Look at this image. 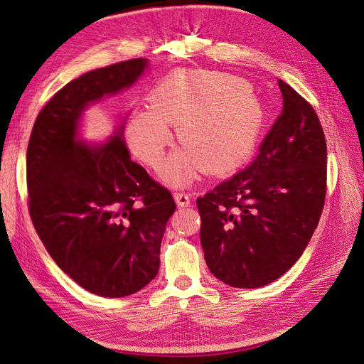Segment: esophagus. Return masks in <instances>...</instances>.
Wrapping results in <instances>:
<instances>
[{"instance_id": "esophagus-1", "label": "esophagus", "mask_w": 364, "mask_h": 364, "mask_svg": "<svg viewBox=\"0 0 364 364\" xmlns=\"http://www.w3.org/2000/svg\"><path fill=\"white\" fill-rule=\"evenodd\" d=\"M174 200H176V203H178V206H182V208H185V206H188L190 205V194H186V193H174Z\"/></svg>"}]
</instances>
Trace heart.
Segmentation results:
<instances>
[{"instance_id": "obj_1", "label": "heart", "mask_w": 364, "mask_h": 364, "mask_svg": "<svg viewBox=\"0 0 364 364\" xmlns=\"http://www.w3.org/2000/svg\"><path fill=\"white\" fill-rule=\"evenodd\" d=\"M150 107L132 114L127 144L149 167H155L171 141L167 124L185 147L164 162L161 176L171 185L196 179L200 162L208 168L228 167L255 146L264 111L252 87L222 73H178L165 77L149 94Z\"/></svg>"}]
</instances>
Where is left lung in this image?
Returning <instances> with one entry per match:
<instances>
[{"label":"left lung","instance_id":"left-lung-1","mask_svg":"<svg viewBox=\"0 0 364 364\" xmlns=\"http://www.w3.org/2000/svg\"><path fill=\"white\" fill-rule=\"evenodd\" d=\"M282 112L247 168L197 199L206 266L230 287L258 289L301 258L325 203L326 141L313 106L278 80Z\"/></svg>","mask_w":364,"mask_h":364}]
</instances>
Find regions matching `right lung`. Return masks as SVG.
<instances>
[{
  "mask_svg": "<svg viewBox=\"0 0 364 364\" xmlns=\"http://www.w3.org/2000/svg\"><path fill=\"white\" fill-rule=\"evenodd\" d=\"M147 59L80 75L42 107L27 147L28 213L50 257L97 296L144 289L159 270L171 193L130 159L123 126L105 144L77 138L85 109L134 85Z\"/></svg>",
  "mask_w": 364,
  "mask_h": 364,
  "instance_id": "obj_1",
  "label": "right lung"
}]
</instances>
